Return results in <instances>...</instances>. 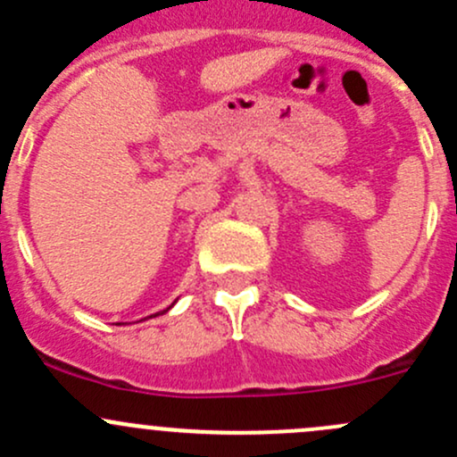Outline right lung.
I'll return each mask as SVG.
<instances>
[{
	"label": "right lung",
	"mask_w": 457,
	"mask_h": 457,
	"mask_svg": "<svg viewBox=\"0 0 457 457\" xmlns=\"http://www.w3.org/2000/svg\"><path fill=\"white\" fill-rule=\"evenodd\" d=\"M170 307H172V305H170ZM170 307H168V310H170ZM168 310H163V312H168ZM163 312H161V314H163ZM152 318V316H150Z\"/></svg>",
	"instance_id": "add662e5"
}]
</instances>
